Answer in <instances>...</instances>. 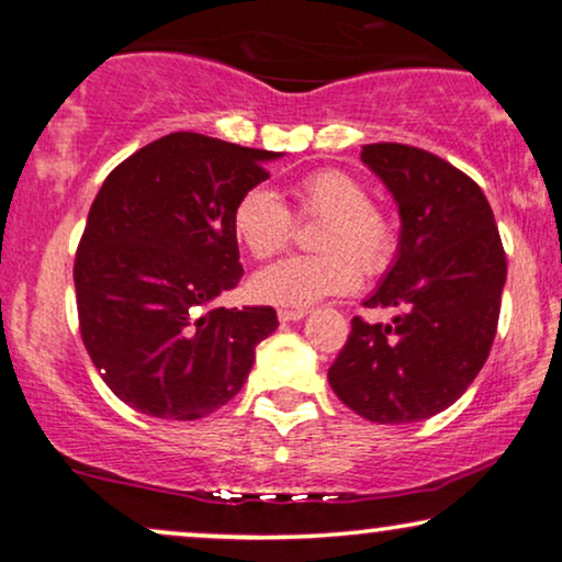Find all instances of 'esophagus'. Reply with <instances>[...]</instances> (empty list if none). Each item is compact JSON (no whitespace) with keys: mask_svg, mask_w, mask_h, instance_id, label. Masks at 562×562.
<instances>
[{"mask_svg":"<svg viewBox=\"0 0 562 562\" xmlns=\"http://www.w3.org/2000/svg\"><path fill=\"white\" fill-rule=\"evenodd\" d=\"M306 314H310V310H279V319L281 322H299V319H304Z\"/></svg>","mask_w":562,"mask_h":562,"instance_id":"esophagus-1","label":"esophagus"}]
</instances>
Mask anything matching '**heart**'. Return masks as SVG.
I'll return each instance as SVG.
<instances>
[{"instance_id":"heart-1","label":"heart","mask_w":562,"mask_h":562,"mask_svg":"<svg viewBox=\"0 0 562 562\" xmlns=\"http://www.w3.org/2000/svg\"><path fill=\"white\" fill-rule=\"evenodd\" d=\"M299 217H325L322 256H294L256 273L250 289L260 302L304 310L325 296L360 286L363 271L379 273L396 252V229L373 206L363 181L340 168H322L294 187ZM233 235L256 260L273 258L294 235V214L271 187H250L233 206ZM359 260L356 261L355 258Z\"/></svg>"}]
</instances>
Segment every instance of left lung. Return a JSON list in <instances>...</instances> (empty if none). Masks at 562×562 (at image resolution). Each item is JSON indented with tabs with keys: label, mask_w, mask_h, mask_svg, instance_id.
Returning a JSON list of instances; mask_svg holds the SVG:
<instances>
[{
	"label": "left lung",
	"mask_w": 562,
	"mask_h": 562,
	"mask_svg": "<svg viewBox=\"0 0 562 562\" xmlns=\"http://www.w3.org/2000/svg\"><path fill=\"white\" fill-rule=\"evenodd\" d=\"M363 164L398 204L391 271L366 306H394L391 325L352 317L329 366L337 398L379 425H409L456 404L496 337L506 256L494 212L471 176L414 145H363Z\"/></svg>",
	"instance_id": "obj_1"
}]
</instances>
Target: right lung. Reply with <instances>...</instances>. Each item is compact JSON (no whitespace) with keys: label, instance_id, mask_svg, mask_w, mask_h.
<instances>
[{"label":"right lung","instance_id":"add662e5","mask_svg":"<svg viewBox=\"0 0 562 562\" xmlns=\"http://www.w3.org/2000/svg\"><path fill=\"white\" fill-rule=\"evenodd\" d=\"M281 153L199 133L158 137L106 176L74 263L83 348L135 412L199 419L248 379L273 306L214 302L243 279L233 206Z\"/></svg>","mask_w":562,"mask_h":562}]
</instances>
